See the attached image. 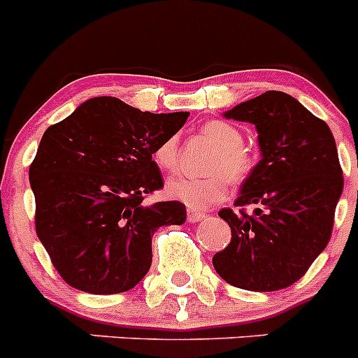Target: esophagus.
<instances>
[{
  "label": "esophagus",
  "mask_w": 358,
  "mask_h": 358,
  "mask_svg": "<svg viewBox=\"0 0 358 358\" xmlns=\"http://www.w3.org/2000/svg\"><path fill=\"white\" fill-rule=\"evenodd\" d=\"M206 218V213H201V211H195V210H188V222L195 224V222H201Z\"/></svg>",
  "instance_id": "esophagus-1"
}]
</instances>
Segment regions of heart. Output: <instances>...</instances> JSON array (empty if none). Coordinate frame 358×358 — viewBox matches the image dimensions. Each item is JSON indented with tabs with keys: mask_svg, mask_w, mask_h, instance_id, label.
<instances>
[{
	"mask_svg": "<svg viewBox=\"0 0 358 358\" xmlns=\"http://www.w3.org/2000/svg\"><path fill=\"white\" fill-rule=\"evenodd\" d=\"M201 132L211 143L218 147L211 159L210 170L217 172L210 177H192L176 173L166 181L169 197L195 210H206L227 195V179L231 182H242L251 176L255 169V157L243 147V134L236 125L224 120H211L204 123ZM179 159L177 138H166L154 150V161L163 170H173Z\"/></svg>",
	"mask_w": 358,
	"mask_h": 358,
	"instance_id": "heart-1",
	"label": "heart"
}]
</instances>
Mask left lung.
<instances>
[{
    "mask_svg": "<svg viewBox=\"0 0 358 358\" xmlns=\"http://www.w3.org/2000/svg\"><path fill=\"white\" fill-rule=\"evenodd\" d=\"M252 123L262 159L243 181L235 206L255 204L252 215L220 210L231 242L213 256L218 276L252 292L296 283L324 251L343 194V170L334 134L281 91H267L224 113Z\"/></svg>",
    "mask_w": 358,
    "mask_h": 358,
    "instance_id": "8db88e82",
    "label": "left lung"
}]
</instances>
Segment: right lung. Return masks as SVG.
Here are the masks:
<instances>
[{"label":"right lung","instance_id":"add662e5","mask_svg":"<svg viewBox=\"0 0 358 358\" xmlns=\"http://www.w3.org/2000/svg\"><path fill=\"white\" fill-rule=\"evenodd\" d=\"M188 116L94 96L46 129L30 164L36 231L73 289L127 292L150 268L154 233L185 224V204L143 197L163 186L154 150Z\"/></svg>","mask_w":358,"mask_h":358}]
</instances>
